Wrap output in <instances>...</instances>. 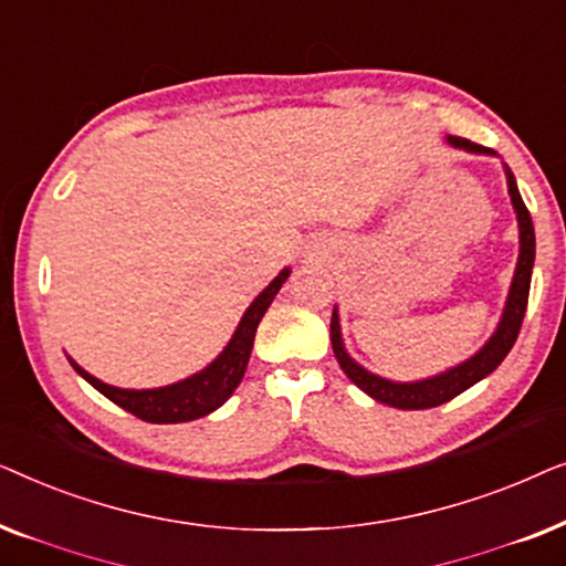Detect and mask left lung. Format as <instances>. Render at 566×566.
<instances>
[{"label": "left lung", "mask_w": 566, "mask_h": 566, "mask_svg": "<svg viewBox=\"0 0 566 566\" xmlns=\"http://www.w3.org/2000/svg\"><path fill=\"white\" fill-rule=\"evenodd\" d=\"M448 144H453L455 149H463V151L494 154L492 149H484V146L471 144L467 138H459V136H448ZM505 175H507L510 200H513V208L517 213V229H521V254H517V265H515L513 285H510V293H507L505 312H502L497 329H494V335L486 339L482 350L471 355L469 360L459 363L455 368H448L446 374L422 378V381H412V384L389 381V378L370 374V370L358 366V363L347 355L343 345V335H339V314L337 308L332 312L329 337H332V350H335L339 368L345 370L347 378H350L360 391H366L368 397L381 401V405H389L397 409H430V407L446 405V401L459 397L461 391H467L469 386H474L476 381H482V378L490 376L492 370L507 358V353L513 350L517 332H521V324L525 316V306H528L531 273H533V260H536V234H533L531 213L523 203L521 192H517L515 177L507 169V165H505Z\"/></svg>", "instance_id": "left-lung-1"}]
</instances>
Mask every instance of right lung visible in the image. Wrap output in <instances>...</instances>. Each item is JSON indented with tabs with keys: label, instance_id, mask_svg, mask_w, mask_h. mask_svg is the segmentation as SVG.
<instances>
[{
	"label": "right lung",
	"instance_id": "obj_1",
	"mask_svg": "<svg viewBox=\"0 0 566 566\" xmlns=\"http://www.w3.org/2000/svg\"><path fill=\"white\" fill-rule=\"evenodd\" d=\"M289 275L291 270L283 268L281 273L275 275V281L252 301L250 308H247L242 322H239L237 332L231 335L229 345L223 347L219 358H216L211 366L198 370V374L185 378V381L161 386V389H118V386L103 384L99 378L87 374V370L76 366L72 358H69V363H72L74 370L84 378V381L95 386L103 397L115 401V405L126 409V412L136 415L138 420L154 424L198 420V417H206L211 415L213 409H219L223 401L234 394L239 381H242L247 363H250L258 324L262 316H265L268 306L273 304L275 293L281 291V285Z\"/></svg>",
	"mask_w": 566,
	"mask_h": 566
}]
</instances>
